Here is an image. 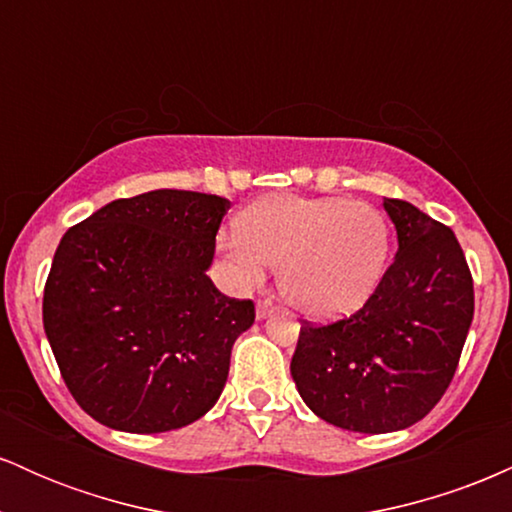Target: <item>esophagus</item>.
Listing matches in <instances>:
<instances>
[{"mask_svg":"<svg viewBox=\"0 0 512 512\" xmlns=\"http://www.w3.org/2000/svg\"><path fill=\"white\" fill-rule=\"evenodd\" d=\"M255 313H257V320H264V317L272 315V313H274V305H272V301H260V303H257Z\"/></svg>","mask_w":512,"mask_h":512,"instance_id":"34e87169","label":"esophagus"}]
</instances>
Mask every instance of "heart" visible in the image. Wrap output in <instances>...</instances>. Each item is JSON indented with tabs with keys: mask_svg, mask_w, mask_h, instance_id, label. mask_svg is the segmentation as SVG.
Segmentation results:
<instances>
[{
	"mask_svg": "<svg viewBox=\"0 0 512 512\" xmlns=\"http://www.w3.org/2000/svg\"><path fill=\"white\" fill-rule=\"evenodd\" d=\"M216 248L240 286H260L279 267L286 303L313 320H337L373 296L390 257L385 216L344 197H267L238 216Z\"/></svg>",
	"mask_w": 512,
	"mask_h": 512,
	"instance_id": "1",
	"label": "heart"
}]
</instances>
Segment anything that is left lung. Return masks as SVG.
Masks as SVG:
<instances>
[{"label": "left lung", "mask_w": 512, "mask_h": 512, "mask_svg": "<svg viewBox=\"0 0 512 512\" xmlns=\"http://www.w3.org/2000/svg\"><path fill=\"white\" fill-rule=\"evenodd\" d=\"M395 262L358 313L298 334L291 375L327 424L356 433L414 426L440 402L474 317V284L448 226L402 199Z\"/></svg>", "instance_id": "8db88e82"}]
</instances>
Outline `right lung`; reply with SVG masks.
Returning a JSON list of instances; mask_svg holds the SVG:
<instances>
[{
    "label": "right lung",
    "mask_w": 512,
    "mask_h": 512,
    "mask_svg": "<svg viewBox=\"0 0 512 512\" xmlns=\"http://www.w3.org/2000/svg\"><path fill=\"white\" fill-rule=\"evenodd\" d=\"M231 202L187 190L115 199L64 233L43 325L81 409L127 433L175 431L221 397L252 301L207 276Z\"/></svg>",
    "instance_id": "1"
}]
</instances>
